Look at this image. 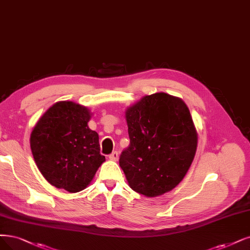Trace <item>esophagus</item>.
<instances>
[{
    "label": "esophagus",
    "instance_id": "34e87169",
    "mask_svg": "<svg viewBox=\"0 0 250 250\" xmlns=\"http://www.w3.org/2000/svg\"><path fill=\"white\" fill-rule=\"evenodd\" d=\"M109 159L111 161H117L118 160V152L117 151H113L112 153L109 155Z\"/></svg>",
    "mask_w": 250,
    "mask_h": 250
}]
</instances>
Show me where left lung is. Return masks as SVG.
<instances>
[{"label":"left lung","instance_id":"1","mask_svg":"<svg viewBox=\"0 0 250 250\" xmlns=\"http://www.w3.org/2000/svg\"><path fill=\"white\" fill-rule=\"evenodd\" d=\"M130 146L119 166L130 188L153 198L176 188L196 155L198 133L184 102L155 92L125 110Z\"/></svg>","mask_w":250,"mask_h":250}]
</instances>
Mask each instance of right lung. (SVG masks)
<instances>
[{
	"mask_svg": "<svg viewBox=\"0 0 250 250\" xmlns=\"http://www.w3.org/2000/svg\"><path fill=\"white\" fill-rule=\"evenodd\" d=\"M88 108L71 101L53 104L31 133L35 163L51 186L69 192L86 188L106 160L100 153L99 135L87 123Z\"/></svg>",
	"mask_w": 250,
	"mask_h": 250,
	"instance_id": "obj_1",
	"label": "right lung"
}]
</instances>
